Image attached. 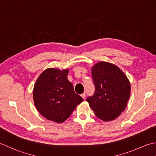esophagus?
Listing matches in <instances>:
<instances>
[{"instance_id": "obj_1", "label": "esophagus", "mask_w": 156, "mask_h": 156, "mask_svg": "<svg viewBox=\"0 0 156 156\" xmlns=\"http://www.w3.org/2000/svg\"><path fill=\"white\" fill-rule=\"evenodd\" d=\"M81 96L83 98V99H85V93H83V94H82L81 95Z\"/></svg>"}]
</instances>
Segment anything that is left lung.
Segmentation results:
<instances>
[{
    "mask_svg": "<svg viewBox=\"0 0 156 156\" xmlns=\"http://www.w3.org/2000/svg\"><path fill=\"white\" fill-rule=\"evenodd\" d=\"M91 76L95 93L87 101L98 119L114 120L125 110L131 96L129 79L119 66L104 61L92 66Z\"/></svg>",
    "mask_w": 156,
    "mask_h": 156,
    "instance_id": "1",
    "label": "left lung"
}]
</instances>
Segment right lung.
Instances as JSON below:
<instances>
[{
  "instance_id": "obj_1",
  "label": "right lung",
  "mask_w": 156,
  "mask_h": 156,
  "mask_svg": "<svg viewBox=\"0 0 156 156\" xmlns=\"http://www.w3.org/2000/svg\"><path fill=\"white\" fill-rule=\"evenodd\" d=\"M69 69H46L40 75L33 90L34 105L47 120L62 123L83 99L75 93L67 79Z\"/></svg>"
}]
</instances>
